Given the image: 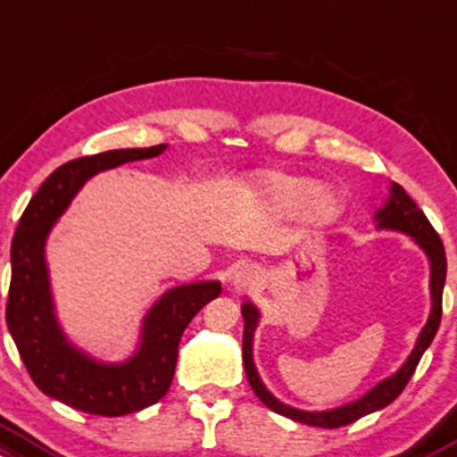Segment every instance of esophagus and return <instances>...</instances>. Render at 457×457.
Returning a JSON list of instances; mask_svg holds the SVG:
<instances>
[{
	"instance_id": "obj_1",
	"label": "esophagus",
	"mask_w": 457,
	"mask_h": 457,
	"mask_svg": "<svg viewBox=\"0 0 457 457\" xmlns=\"http://www.w3.org/2000/svg\"><path fill=\"white\" fill-rule=\"evenodd\" d=\"M255 282H258V273L249 267H240L232 278V284L238 286V288H247V286H253Z\"/></svg>"
}]
</instances>
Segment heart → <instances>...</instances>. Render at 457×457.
Instances as JSON below:
<instances>
[{"instance_id":"heart-1","label":"heart","mask_w":457,"mask_h":457,"mask_svg":"<svg viewBox=\"0 0 457 457\" xmlns=\"http://www.w3.org/2000/svg\"><path fill=\"white\" fill-rule=\"evenodd\" d=\"M264 193L269 195L275 208L286 214H297L308 210L314 223H332L340 214V202L329 190H317V184L308 178L286 173L260 175Z\"/></svg>"}]
</instances>
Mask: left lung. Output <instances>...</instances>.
<instances>
[{
	"label": "left lung",
	"instance_id": "8db88e82",
	"mask_svg": "<svg viewBox=\"0 0 457 457\" xmlns=\"http://www.w3.org/2000/svg\"><path fill=\"white\" fill-rule=\"evenodd\" d=\"M375 223H378L379 229H395V232L408 234L410 238L428 253L429 260V270H432V278H429V288H432V312H429L428 323L420 329L419 338H416V345L412 353L408 355V360L403 362L397 373L390 375L379 382L378 386L369 390L364 397L358 401H351L347 405H340V408L334 410H323V412H305V410L290 408V405L282 403L279 399H275L273 395L269 393L267 386L260 379L258 370H255L253 364V332L258 328L260 312L258 308L252 302H245L240 312H243L245 319V332H243V362H245V373H247L249 386L253 388V393L258 395V399L267 405L273 412L286 416V419H293L297 423L303 425H314V428H343V425L353 423V420L362 419L370 412H378V410L386 408L388 403H393L395 399L403 393V388L408 386L410 378L416 370V364H419L420 355L425 353V349L432 345L436 332H438L440 317H443V288H445V278H447V255H445L443 240H440L436 229L432 228L428 217L423 214V210L419 208L412 202L408 193H405L403 187H399L397 182H393L390 187V197L382 208L375 212Z\"/></svg>",
	"mask_w": 457,
	"mask_h": 457
}]
</instances>
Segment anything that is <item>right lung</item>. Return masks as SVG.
Masks as SVG:
<instances>
[{"label": "right lung", "instance_id": "1", "mask_svg": "<svg viewBox=\"0 0 457 457\" xmlns=\"http://www.w3.org/2000/svg\"><path fill=\"white\" fill-rule=\"evenodd\" d=\"M164 149L167 145L112 149L62 164L29 199L14 232L6 303L10 336L32 382L47 397L79 412L123 416L162 399L171 386L184 329L205 303L220 295L219 282H195L167 290L145 314L138 349L119 364L90 358L69 343L58 325L45 262V240L52 228L93 175L134 160L155 158Z\"/></svg>", "mask_w": 457, "mask_h": 457}]
</instances>
